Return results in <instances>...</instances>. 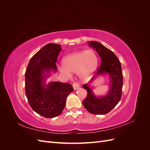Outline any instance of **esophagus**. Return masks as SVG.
<instances>
[{
  "mask_svg": "<svg viewBox=\"0 0 150 150\" xmlns=\"http://www.w3.org/2000/svg\"><path fill=\"white\" fill-rule=\"evenodd\" d=\"M72 86H73V89H74V90L78 89L79 88V84L77 83H74L73 84H72Z\"/></svg>",
  "mask_w": 150,
  "mask_h": 150,
  "instance_id": "esophagus-1",
  "label": "esophagus"
}]
</instances>
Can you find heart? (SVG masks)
<instances>
[{
    "instance_id": "1",
    "label": "heart",
    "mask_w": 150,
    "mask_h": 150,
    "mask_svg": "<svg viewBox=\"0 0 150 150\" xmlns=\"http://www.w3.org/2000/svg\"><path fill=\"white\" fill-rule=\"evenodd\" d=\"M62 72L67 76L76 73L83 81L88 80L96 71L98 57L93 50L79 51L67 55L62 59Z\"/></svg>"
}]
</instances>
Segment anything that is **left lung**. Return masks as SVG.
<instances>
[{"mask_svg": "<svg viewBox=\"0 0 150 150\" xmlns=\"http://www.w3.org/2000/svg\"><path fill=\"white\" fill-rule=\"evenodd\" d=\"M89 46L96 50L101 59V65L96 74L83 86L88 92V96L83 101L84 107L94 115H104L111 111L120 101L122 88V73L118 59L110 49L101 43L90 41ZM108 75L110 88L106 95L96 96L93 92L91 84L98 76Z\"/></svg>", "mask_w": 150, "mask_h": 150, "instance_id": "1", "label": "left lung"}]
</instances>
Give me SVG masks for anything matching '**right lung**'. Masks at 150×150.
Segmentation results:
<instances>
[{
    "label": "right lung",
    "instance_id": "right-lung-1",
    "mask_svg": "<svg viewBox=\"0 0 150 150\" xmlns=\"http://www.w3.org/2000/svg\"><path fill=\"white\" fill-rule=\"evenodd\" d=\"M61 49L60 44L46 45L30 59L25 72V91L30 106L47 118L61 115L67 96L73 91L69 83L54 81L46 84L51 72H57L56 63Z\"/></svg>",
    "mask_w": 150,
    "mask_h": 150
}]
</instances>
